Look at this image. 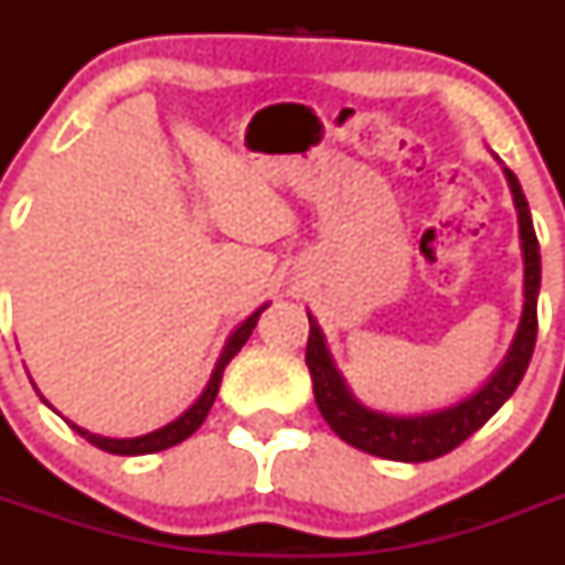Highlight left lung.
<instances>
[{
  "instance_id": "8db88e82",
  "label": "left lung",
  "mask_w": 565,
  "mask_h": 565,
  "mask_svg": "<svg viewBox=\"0 0 565 565\" xmlns=\"http://www.w3.org/2000/svg\"><path fill=\"white\" fill-rule=\"evenodd\" d=\"M503 174H507L509 192H512V201H515L518 232H521L523 311L507 356H503V362L498 364L492 376L476 393L458 398L456 404H447L441 411L413 413V416L373 411V407H367V404H362L353 396L344 376L333 364V356L326 344V333L317 326V319L308 313L311 333H308L306 364L308 371H311L313 398H317V407L328 422V427L344 444H351V447L362 452H371V456L387 458V461H433V458L444 456V452L456 450L458 444L467 441L476 430H481L483 424L501 411L503 402L521 384L532 351H535L537 337L541 246H537V234L535 226H532L526 194H523L515 172L503 167Z\"/></svg>"
}]
</instances>
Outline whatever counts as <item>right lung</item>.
<instances>
[{
  "label": "right lung",
  "instance_id": "add662e5",
  "mask_svg": "<svg viewBox=\"0 0 565 565\" xmlns=\"http://www.w3.org/2000/svg\"><path fill=\"white\" fill-rule=\"evenodd\" d=\"M266 306H259L257 311L252 313V317H246L243 322H239L237 328H234L232 333H228L226 344H223L221 356H217V362H214V371L212 376H209V384L203 387V393L198 396V402L189 407V411H183L181 416L174 418V422L163 424V427H158V430L147 433V436H135V438H107V436H96V433L84 430V427H78V424L67 422L73 430L78 433L82 438H87L89 444H96L98 450L104 452H113V456H149V452H161V450H169V447H174V444L186 441L189 436H192L198 427H201L203 422H206L209 411H212L214 398H217V391H221V382H223V371H226V364L232 362L234 356L239 353V348L246 344V339L252 337L254 326H257L259 313L266 311ZM36 387V384H33ZM44 402V398H42ZM47 404V402H44Z\"/></svg>",
  "mask_w": 565,
  "mask_h": 565
}]
</instances>
